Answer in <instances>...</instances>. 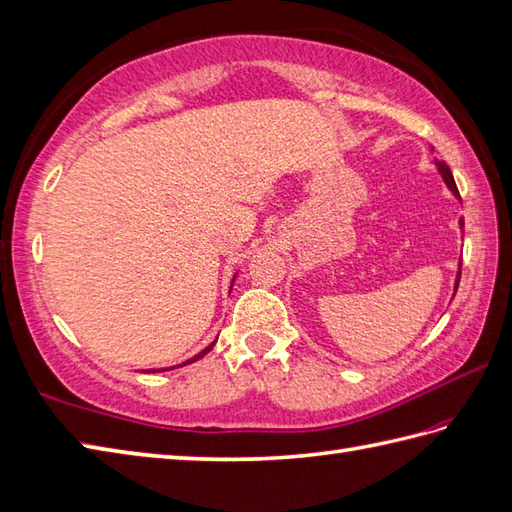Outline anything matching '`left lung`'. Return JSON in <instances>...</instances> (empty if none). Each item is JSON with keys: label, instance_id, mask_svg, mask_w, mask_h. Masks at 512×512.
Returning a JSON list of instances; mask_svg holds the SVG:
<instances>
[{"label": "left lung", "instance_id": "left-lung-1", "mask_svg": "<svg viewBox=\"0 0 512 512\" xmlns=\"http://www.w3.org/2000/svg\"><path fill=\"white\" fill-rule=\"evenodd\" d=\"M436 167H439V171H441V176H443V180H445V184L447 186H450V191L460 199V193H458V186H456V182H454V176H452V171H450V167H447L445 165V162L443 160H436ZM465 226V221L463 219H460V228H463ZM460 265H463V263H460ZM458 282H460V271H458V276H456V289H458Z\"/></svg>", "mask_w": 512, "mask_h": 512}]
</instances>
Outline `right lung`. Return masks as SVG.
Instances as JSON below:
<instances>
[{
  "instance_id": "obj_1",
  "label": "right lung",
  "mask_w": 512,
  "mask_h": 512,
  "mask_svg": "<svg viewBox=\"0 0 512 512\" xmlns=\"http://www.w3.org/2000/svg\"><path fill=\"white\" fill-rule=\"evenodd\" d=\"M210 350H213V345H208V347H206V350H204V352H199V354H197V356H195V358H191V360H186V363H195V360H197V358H202V356H204V354H206V352H210ZM186 363H184V365H186Z\"/></svg>"
}]
</instances>
